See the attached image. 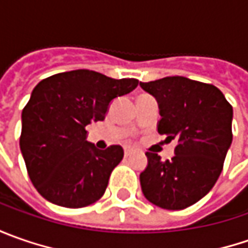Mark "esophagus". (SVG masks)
<instances>
[{"mask_svg":"<svg viewBox=\"0 0 248 248\" xmlns=\"http://www.w3.org/2000/svg\"><path fill=\"white\" fill-rule=\"evenodd\" d=\"M134 153H135V150H134V149H131V148L124 149V156H125V157H128V156L134 155Z\"/></svg>","mask_w":248,"mask_h":248,"instance_id":"obj_1","label":"esophagus"}]
</instances>
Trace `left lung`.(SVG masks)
<instances>
[{"label":"left lung","mask_w":248,"mask_h":248,"mask_svg":"<svg viewBox=\"0 0 248 248\" xmlns=\"http://www.w3.org/2000/svg\"><path fill=\"white\" fill-rule=\"evenodd\" d=\"M158 102L157 131L176 140L175 156L161 161L148 152L140 187L150 203L184 210L203 199L215 185L232 143L233 110L213 84L174 76L140 82Z\"/></svg>","instance_id":"1"}]
</instances>
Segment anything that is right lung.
<instances>
[{
    "mask_svg": "<svg viewBox=\"0 0 248 248\" xmlns=\"http://www.w3.org/2000/svg\"><path fill=\"white\" fill-rule=\"evenodd\" d=\"M138 82L80 69L53 74L35 85L22 111L20 150L44 199L81 208L103 196L124 150L120 145L96 149L87 142L85 127L105 120L110 102L135 90Z\"/></svg>",
    "mask_w": 248,
    "mask_h": 248,
    "instance_id": "right-lung-1",
    "label": "right lung"
}]
</instances>
